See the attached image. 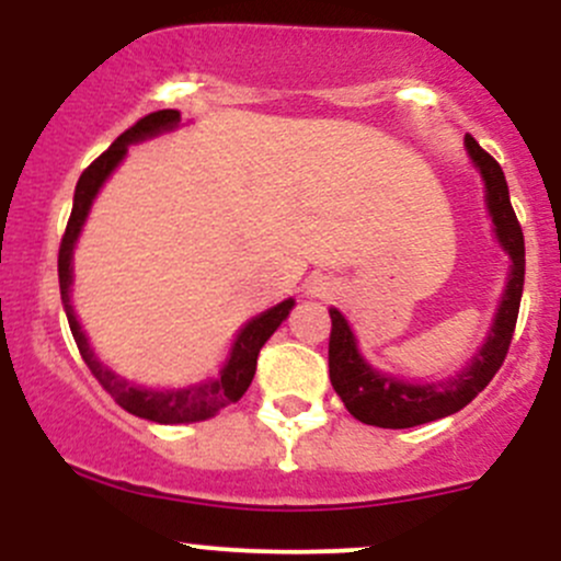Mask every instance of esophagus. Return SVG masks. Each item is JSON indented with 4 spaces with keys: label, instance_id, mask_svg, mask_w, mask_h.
<instances>
[{
    "label": "esophagus",
    "instance_id": "34e87169",
    "mask_svg": "<svg viewBox=\"0 0 561 561\" xmlns=\"http://www.w3.org/2000/svg\"><path fill=\"white\" fill-rule=\"evenodd\" d=\"M311 295H319V298H327V295H330V285H327V282H317V285L311 287Z\"/></svg>",
    "mask_w": 561,
    "mask_h": 561
}]
</instances>
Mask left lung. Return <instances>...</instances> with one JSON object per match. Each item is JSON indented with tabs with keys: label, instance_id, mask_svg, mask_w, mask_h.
I'll use <instances>...</instances> for the list:
<instances>
[{
	"label": "left lung",
	"instance_id": "obj_1",
	"mask_svg": "<svg viewBox=\"0 0 561 561\" xmlns=\"http://www.w3.org/2000/svg\"><path fill=\"white\" fill-rule=\"evenodd\" d=\"M467 150L478 165L482 179H485V199L495 224V237L504 244V250L512 255V272H508L506 293L501 300L499 313L491 337L482 345V351L474 356V362L467 366L461 375H456L448 382L433 385H409L398 379L379 375V371L366 366L358 356L356 340H353L351 327L340 311H330L332 332H330V379L332 388L343 398L345 409L356 416L358 422L375 424L385 430H405L416 424H427L443 416L456 414L459 409L472 401L485 385L491 382L495 371L504 364L508 345H512L514 327H517L519 300H523L525 285V237L519 227L517 214L508 199V186L504 171L495 163L493 156L474 141L472 134H467Z\"/></svg>",
	"mask_w": 561,
	"mask_h": 561
}]
</instances>
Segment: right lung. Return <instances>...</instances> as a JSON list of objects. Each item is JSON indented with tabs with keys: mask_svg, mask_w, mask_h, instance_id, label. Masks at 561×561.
I'll list each match as a JSON object with an SVG mask.
<instances>
[{
	"mask_svg": "<svg viewBox=\"0 0 561 561\" xmlns=\"http://www.w3.org/2000/svg\"><path fill=\"white\" fill-rule=\"evenodd\" d=\"M179 124V111H158L139 118L131 128H126L118 139L102 152L100 158L89 165L87 171L81 173L79 184H76L73 195V210H70L66 234H62L60 242V255H57V276H60V295L62 306H66V317L70 324V332H73L76 345H79L81 358L87 362L96 382L102 385L113 396V401L126 409L128 414L141 416V420L160 422V424H184V422H199L214 416L216 411H221L224 405L237 403L244 396V390L250 388L255 375V364H259V353L263 343L276 332V327L287 319L289 308L295 306L293 300L279 302V306L268 308L266 313L248 321V327L237 334L234 347H231V356L227 366L221 369V377L208 379V382L192 385V388L184 390H150V388H137V385L126 382L124 377L113 375L105 364L96 362V356L89 347L87 337H83L79 321H76L73 306H70V259H73V244L79 240V231L87 221L89 208H92V199L96 192H100L102 182L111 176V171L121 163L126 156L128 145L131 141L156 137V134L165 131V128H173Z\"/></svg>",
	"mask_w": 561,
	"mask_h": 561,
	"instance_id": "1",
	"label": "right lung"
}]
</instances>
